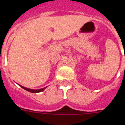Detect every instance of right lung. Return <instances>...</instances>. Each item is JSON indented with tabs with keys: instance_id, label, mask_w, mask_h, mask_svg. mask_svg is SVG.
I'll return each mask as SVG.
<instances>
[{
	"instance_id": "obj_1",
	"label": "right lung",
	"mask_w": 125,
	"mask_h": 125,
	"mask_svg": "<svg viewBox=\"0 0 125 125\" xmlns=\"http://www.w3.org/2000/svg\"><path fill=\"white\" fill-rule=\"evenodd\" d=\"M19 86H21V88H23V89H25V90L28 91H29V92H31V93H40V92L43 91L44 89H45V88H42V89H28V88H25V87H23V86H21V85H19Z\"/></svg>"
}]
</instances>
